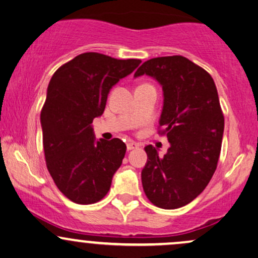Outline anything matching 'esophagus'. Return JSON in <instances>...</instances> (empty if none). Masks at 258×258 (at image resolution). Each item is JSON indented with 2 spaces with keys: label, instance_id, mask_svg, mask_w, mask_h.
<instances>
[{
  "label": "esophagus",
  "instance_id": "obj_1",
  "mask_svg": "<svg viewBox=\"0 0 258 258\" xmlns=\"http://www.w3.org/2000/svg\"><path fill=\"white\" fill-rule=\"evenodd\" d=\"M138 147H139V145L134 141H129L128 144H126V149H128V151H132V149H135Z\"/></svg>",
  "mask_w": 258,
  "mask_h": 258
}]
</instances>
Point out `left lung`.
Masks as SVG:
<instances>
[{
  "instance_id": "obj_1",
  "label": "left lung",
  "mask_w": 258,
  "mask_h": 258,
  "mask_svg": "<svg viewBox=\"0 0 258 258\" xmlns=\"http://www.w3.org/2000/svg\"><path fill=\"white\" fill-rule=\"evenodd\" d=\"M142 75L163 88L159 125L170 142L165 155L152 145L145 147L142 185L159 208H180L205 190L217 170L224 135L217 86L205 69L183 56L148 59L134 78Z\"/></svg>"
}]
</instances>
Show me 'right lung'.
<instances>
[{
	"instance_id": "obj_1",
	"label": "right lung",
	"mask_w": 258,
	"mask_h": 258,
	"mask_svg": "<svg viewBox=\"0 0 258 258\" xmlns=\"http://www.w3.org/2000/svg\"><path fill=\"white\" fill-rule=\"evenodd\" d=\"M140 59L85 52L52 75L40 113L46 166L63 195L79 205L100 201L125 155L122 140L95 139L92 122L105 110L111 88Z\"/></svg>"
}]
</instances>
